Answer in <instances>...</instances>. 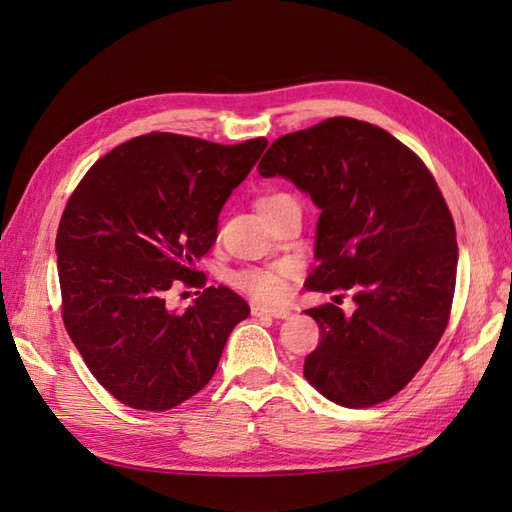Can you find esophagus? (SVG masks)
Returning a JSON list of instances; mask_svg holds the SVG:
<instances>
[{
	"label": "esophagus",
	"mask_w": 512,
	"mask_h": 512,
	"mask_svg": "<svg viewBox=\"0 0 512 512\" xmlns=\"http://www.w3.org/2000/svg\"><path fill=\"white\" fill-rule=\"evenodd\" d=\"M253 316H270V318H287L290 316V309L285 307H264V305H253L251 307Z\"/></svg>",
	"instance_id": "34e87169"
}]
</instances>
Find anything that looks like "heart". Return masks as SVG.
Wrapping results in <instances>:
<instances>
[{
  "label": "heart",
  "mask_w": 512,
  "mask_h": 512,
  "mask_svg": "<svg viewBox=\"0 0 512 512\" xmlns=\"http://www.w3.org/2000/svg\"><path fill=\"white\" fill-rule=\"evenodd\" d=\"M287 199H292L287 192L270 190L259 194L255 199V207L259 214L268 212L274 205H279ZM294 277V268L287 264H274L266 268H244L231 274V283L238 290L251 294L255 300L261 303H281L290 294V281Z\"/></svg>",
  "instance_id": "obj_1"
}]
</instances>
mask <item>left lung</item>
<instances>
[{"label":"left lung","instance_id":"1","mask_svg":"<svg viewBox=\"0 0 512 512\" xmlns=\"http://www.w3.org/2000/svg\"><path fill=\"white\" fill-rule=\"evenodd\" d=\"M257 170L292 179L322 209L307 287L344 292L337 305L307 309L320 344L305 359V378L350 409L393 398L450 322L458 246L435 177L389 131L350 116L277 138ZM346 291L352 314L338 307Z\"/></svg>","mask_w":512,"mask_h":512}]
</instances>
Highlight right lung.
<instances>
[{"label": "right lung", "instance_id": "right-lung-1", "mask_svg": "<svg viewBox=\"0 0 512 512\" xmlns=\"http://www.w3.org/2000/svg\"><path fill=\"white\" fill-rule=\"evenodd\" d=\"M266 144L151 131L99 157L69 196L56 235L64 329L99 385L131 409L162 413L199 393L251 313L194 264ZM179 282L204 292L173 314L165 294Z\"/></svg>", "mask_w": 512, "mask_h": 512}]
</instances>
